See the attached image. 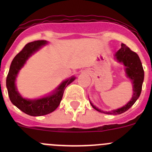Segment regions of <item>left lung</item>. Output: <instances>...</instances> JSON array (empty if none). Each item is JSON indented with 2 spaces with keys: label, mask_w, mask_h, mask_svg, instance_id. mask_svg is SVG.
Instances as JSON below:
<instances>
[{
  "label": "left lung",
  "mask_w": 152,
  "mask_h": 152,
  "mask_svg": "<svg viewBox=\"0 0 152 152\" xmlns=\"http://www.w3.org/2000/svg\"><path fill=\"white\" fill-rule=\"evenodd\" d=\"M121 48L117 53H115V58L118 62H122L126 67V71L129 77L132 79L133 82V96L131 100L125 106L121 108L117 109L115 110L110 112L102 111L99 109L96 108L91 103L92 107L100 113H106L110 115H119L125 113L132 107L137 99L140 96L142 90V82L144 79V70L142 68V63L139 58L138 55L135 52L132 51L131 49L125 44L121 43Z\"/></svg>",
  "instance_id": "left-lung-1"
}]
</instances>
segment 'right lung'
Returning <instances> with one entry per match:
<instances>
[{"instance_id":"right-lung-1","label":"right lung","mask_w":152,"mask_h":152,"mask_svg":"<svg viewBox=\"0 0 152 152\" xmlns=\"http://www.w3.org/2000/svg\"><path fill=\"white\" fill-rule=\"evenodd\" d=\"M45 44H46L45 40H37L26 44L12 60L7 77V87L12 103L26 114L31 116L45 115L54 111L60 104L66 87L75 79V77H71L64 81L55 90V93L47 97L37 100H28L21 97L15 87L17 75L29 56Z\"/></svg>"}]
</instances>
